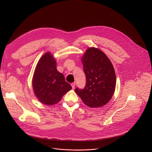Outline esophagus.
I'll return each instance as SVG.
<instances>
[{"mask_svg": "<svg viewBox=\"0 0 152 152\" xmlns=\"http://www.w3.org/2000/svg\"><path fill=\"white\" fill-rule=\"evenodd\" d=\"M71 85H72V88L73 89H74L75 88V85H76V83H72V84H71Z\"/></svg>", "mask_w": 152, "mask_h": 152, "instance_id": "esophagus-1", "label": "esophagus"}]
</instances>
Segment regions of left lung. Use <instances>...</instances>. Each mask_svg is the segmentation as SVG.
Instances as JSON below:
<instances>
[{
    "mask_svg": "<svg viewBox=\"0 0 152 152\" xmlns=\"http://www.w3.org/2000/svg\"><path fill=\"white\" fill-rule=\"evenodd\" d=\"M86 85L75 92L88 107H99L111 99L116 86V76L110 59L98 48H90L81 58Z\"/></svg>",
    "mask_w": 152,
    "mask_h": 152,
    "instance_id": "obj_1",
    "label": "left lung"
}]
</instances>
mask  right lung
Returning <instances> with one entry per match:
<instances>
[{
	"label": "right lung",
	"instance_id": "1",
	"mask_svg": "<svg viewBox=\"0 0 152 152\" xmlns=\"http://www.w3.org/2000/svg\"><path fill=\"white\" fill-rule=\"evenodd\" d=\"M32 88L38 100L46 105L58 103L63 96L72 89L64 75L56 69V61L49 52L39 59L35 67Z\"/></svg>",
	"mask_w": 152,
	"mask_h": 152
}]
</instances>
